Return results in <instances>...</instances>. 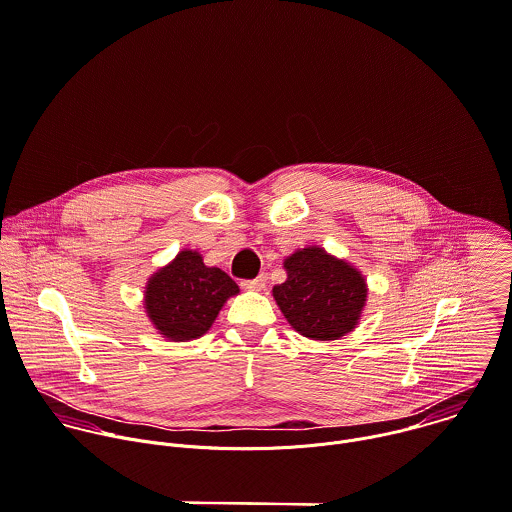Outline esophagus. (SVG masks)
Here are the masks:
<instances>
[{"label":"esophagus","mask_w":512,"mask_h":512,"mask_svg":"<svg viewBox=\"0 0 512 512\" xmlns=\"http://www.w3.org/2000/svg\"><path fill=\"white\" fill-rule=\"evenodd\" d=\"M242 286H244L246 290L260 292V290H264V288H266V276H258V278H254V280H244V282H242Z\"/></svg>","instance_id":"1"}]
</instances>
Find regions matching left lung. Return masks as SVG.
<instances>
[{"label":"left lung","instance_id":"8db88e82","mask_svg":"<svg viewBox=\"0 0 512 512\" xmlns=\"http://www.w3.org/2000/svg\"><path fill=\"white\" fill-rule=\"evenodd\" d=\"M286 282L272 296L288 324L308 340L330 342L350 334L364 312V274L322 246L298 248L284 258Z\"/></svg>","mask_w":512,"mask_h":512}]
</instances>
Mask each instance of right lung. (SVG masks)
Returning a JSON list of instances; mask_svg holds the SVG:
<instances>
[{
    "mask_svg": "<svg viewBox=\"0 0 512 512\" xmlns=\"http://www.w3.org/2000/svg\"><path fill=\"white\" fill-rule=\"evenodd\" d=\"M238 284L220 268L206 266L198 250L184 248L146 282L144 308L156 332L170 342L204 336Z\"/></svg>",
    "mask_w": 512,
    "mask_h": 512,
    "instance_id": "obj_1",
    "label": "right lung"
}]
</instances>
